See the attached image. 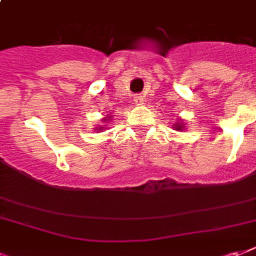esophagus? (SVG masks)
Instances as JSON below:
<instances>
[{
	"mask_svg": "<svg viewBox=\"0 0 256 256\" xmlns=\"http://www.w3.org/2000/svg\"><path fill=\"white\" fill-rule=\"evenodd\" d=\"M134 100H135L136 105H143V102H144V98H143L142 95H135Z\"/></svg>",
	"mask_w": 256,
	"mask_h": 256,
	"instance_id": "34e87169",
	"label": "esophagus"
}]
</instances>
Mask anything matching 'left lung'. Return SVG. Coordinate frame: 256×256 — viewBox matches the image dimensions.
<instances>
[{"mask_svg": "<svg viewBox=\"0 0 256 256\" xmlns=\"http://www.w3.org/2000/svg\"><path fill=\"white\" fill-rule=\"evenodd\" d=\"M174 128H177V130H182V126H176Z\"/></svg>", "mask_w": 256, "mask_h": 256, "instance_id": "obj_1", "label": "left lung"}]
</instances>
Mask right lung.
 <instances>
[{"mask_svg": "<svg viewBox=\"0 0 256 256\" xmlns=\"http://www.w3.org/2000/svg\"><path fill=\"white\" fill-rule=\"evenodd\" d=\"M105 120H106V118H105Z\"/></svg>", "mask_w": 256, "mask_h": 256, "instance_id": "right-lung-1", "label": "right lung"}]
</instances>
